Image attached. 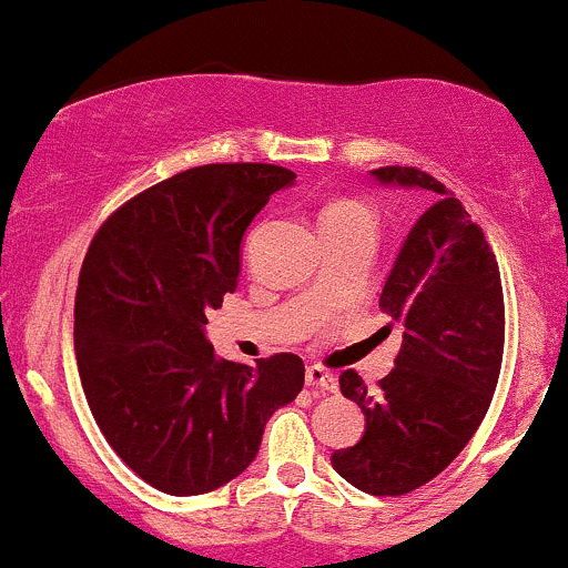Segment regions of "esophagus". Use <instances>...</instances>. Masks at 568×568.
Returning a JSON list of instances; mask_svg holds the SVG:
<instances>
[{
  "label": "esophagus",
  "instance_id": "34e87169",
  "mask_svg": "<svg viewBox=\"0 0 568 568\" xmlns=\"http://www.w3.org/2000/svg\"><path fill=\"white\" fill-rule=\"evenodd\" d=\"M306 384H308V387L325 389V393H335V387H338V382H335V376L331 374V371L320 368V365H308V368H306Z\"/></svg>",
  "mask_w": 568,
  "mask_h": 568
}]
</instances>
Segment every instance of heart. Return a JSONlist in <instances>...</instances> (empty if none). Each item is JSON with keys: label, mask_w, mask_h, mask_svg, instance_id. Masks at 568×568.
<instances>
[{"label": "heart", "mask_w": 568, "mask_h": 568, "mask_svg": "<svg viewBox=\"0 0 568 568\" xmlns=\"http://www.w3.org/2000/svg\"><path fill=\"white\" fill-rule=\"evenodd\" d=\"M349 227H371L376 233L374 211L368 205L355 203V200H338V203H331L320 213V230L325 235Z\"/></svg>", "instance_id": "1"}]
</instances>
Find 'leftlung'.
I'll use <instances>...</instances> for the list:
<instances>
[{"label":"left lung","instance_id":"1","mask_svg":"<svg viewBox=\"0 0 568 568\" xmlns=\"http://www.w3.org/2000/svg\"><path fill=\"white\" fill-rule=\"evenodd\" d=\"M379 184L425 189L433 205L406 235L379 308L404 331L395 368L368 389L355 371L341 393L365 414L355 447L331 463L357 490L404 496L444 471L485 419L504 357V290L479 224L417 168L371 170Z\"/></svg>","mask_w":568,"mask_h":568}]
</instances>
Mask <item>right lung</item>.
Wrapping results in <instances>:
<instances>
[{
  "label": "right lung",
  "mask_w": 568,
  "mask_h": 568,
  "mask_svg": "<svg viewBox=\"0 0 568 568\" xmlns=\"http://www.w3.org/2000/svg\"><path fill=\"white\" fill-rule=\"evenodd\" d=\"M292 181L260 162L184 170L108 216L83 260L75 357L89 408L115 455L170 496L246 471L271 414L303 389L297 355L252 368L205 338V314L237 286L243 233Z\"/></svg>",
  "instance_id": "obj_1"
}]
</instances>
